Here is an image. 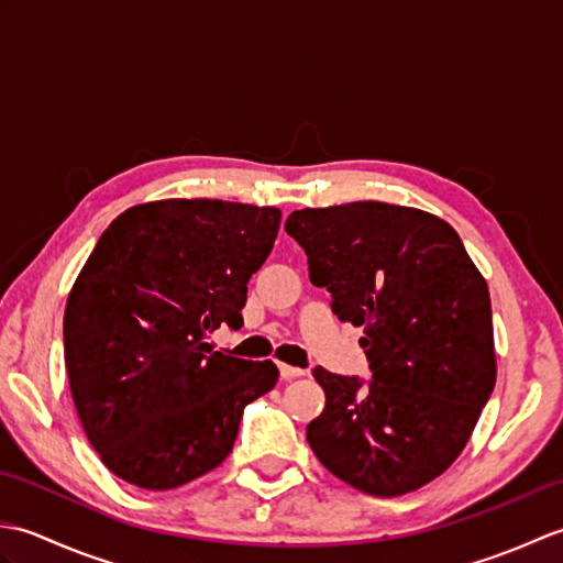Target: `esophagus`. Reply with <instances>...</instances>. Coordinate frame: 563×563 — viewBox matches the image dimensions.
Segmentation results:
<instances>
[{"mask_svg": "<svg viewBox=\"0 0 563 563\" xmlns=\"http://www.w3.org/2000/svg\"><path fill=\"white\" fill-rule=\"evenodd\" d=\"M278 369H280V377L283 379H295V377H302L305 375L302 367H295V365H288V363H280Z\"/></svg>", "mask_w": 563, "mask_h": 563, "instance_id": "esophagus-1", "label": "esophagus"}]
</instances>
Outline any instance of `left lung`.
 Segmentation results:
<instances>
[{"label": "left lung", "mask_w": 563, "mask_h": 563, "mask_svg": "<svg viewBox=\"0 0 563 563\" xmlns=\"http://www.w3.org/2000/svg\"><path fill=\"white\" fill-rule=\"evenodd\" d=\"M309 280L363 327L367 382L314 367L327 406L307 426L319 462L369 496H401L457 460L496 385L492 297L435 214L365 200L285 220Z\"/></svg>", "instance_id": "left-lung-1"}]
</instances>
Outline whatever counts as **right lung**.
<instances>
[{"instance_id": "obj_1", "label": "right lung", "mask_w": 563, "mask_h": 563, "mask_svg": "<svg viewBox=\"0 0 563 563\" xmlns=\"http://www.w3.org/2000/svg\"><path fill=\"white\" fill-rule=\"evenodd\" d=\"M278 227V208L176 198L118 214L93 246L67 297L65 365L84 433L123 482L166 492L208 474L275 387L271 361L206 336L244 324Z\"/></svg>"}]
</instances>
